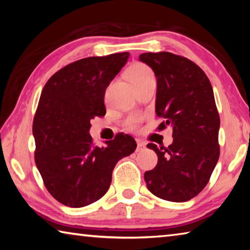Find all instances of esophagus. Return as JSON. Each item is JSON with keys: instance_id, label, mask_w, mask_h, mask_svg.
Returning a JSON list of instances; mask_svg holds the SVG:
<instances>
[{"instance_id": "34e87169", "label": "esophagus", "mask_w": 250, "mask_h": 250, "mask_svg": "<svg viewBox=\"0 0 250 250\" xmlns=\"http://www.w3.org/2000/svg\"><path fill=\"white\" fill-rule=\"evenodd\" d=\"M146 149V145L142 141H137V152H141Z\"/></svg>"}]
</instances>
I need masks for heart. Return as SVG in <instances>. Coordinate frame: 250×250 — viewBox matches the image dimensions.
Wrapping results in <instances>:
<instances>
[{
    "label": "heart",
    "instance_id": "1",
    "mask_svg": "<svg viewBox=\"0 0 250 250\" xmlns=\"http://www.w3.org/2000/svg\"><path fill=\"white\" fill-rule=\"evenodd\" d=\"M130 80L131 83H137V82H141V80H145L147 78H152L154 77L153 71L151 70L149 66H146L145 64H135L132 66V68L130 69ZM141 118L138 116H132L129 117L128 119L125 121V128L128 130H137L139 122H140Z\"/></svg>",
    "mask_w": 250,
    "mask_h": 250
}]
</instances>
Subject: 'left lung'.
<instances>
[{
    "instance_id": "left-lung-1",
    "label": "left lung",
    "mask_w": 250,
    "mask_h": 250,
    "mask_svg": "<svg viewBox=\"0 0 250 250\" xmlns=\"http://www.w3.org/2000/svg\"><path fill=\"white\" fill-rule=\"evenodd\" d=\"M156 77L155 112L163 121L159 130L172 126V145L149 143L158 164L145 173L149 191L162 200L186 202L195 197L213 173L219 158L221 120L209 79L195 62L160 52L139 56Z\"/></svg>"
}]
</instances>
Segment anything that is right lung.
<instances>
[{
	"mask_svg": "<svg viewBox=\"0 0 250 250\" xmlns=\"http://www.w3.org/2000/svg\"><path fill=\"white\" fill-rule=\"evenodd\" d=\"M129 56L79 59L55 73L42 91L33 121L35 163L50 195L66 206L103 197L118 161L137 147L129 134L118 133L105 146H96L89 134L90 120L105 115V89Z\"/></svg>",
	"mask_w": 250,
	"mask_h": 250,
	"instance_id": "add662e5",
	"label": "right lung"
}]
</instances>
